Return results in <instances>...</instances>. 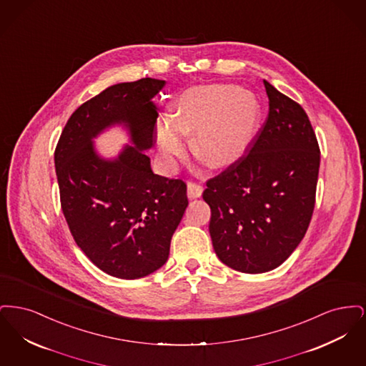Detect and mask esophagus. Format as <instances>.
<instances>
[{
	"label": "esophagus",
	"instance_id": "1",
	"mask_svg": "<svg viewBox=\"0 0 366 366\" xmlns=\"http://www.w3.org/2000/svg\"><path fill=\"white\" fill-rule=\"evenodd\" d=\"M203 193V187L196 182H188V197L189 199H197Z\"/></svg>",
	"mask_w": 366,
	"mask_h": 366
}]
</instances>
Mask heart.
<instances>
[{
  "label": "heart",
  "mask_w": 366,
  "mask_h": 366,
  "mask_svg": "<svg viewBox=\"0 0 366 366\" xmlns=\"http://www.w3.org/2000/svg\"><path fill=\"white\" fill-rule=\"evenodd\" d=\"M259 119L261 105L248 89L224 84L189 87L178 97L174 118L157 123V145L172 162L184 154L187 134L194 133L196 157L211 169L227 167L247 151Z\"/></svg>",
  "instance_id": "1"
}]
</instances>
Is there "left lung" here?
<instances>
[{"instance_id": "obj_1", "label": "left lung", "mask_w": 366, "mask_h": 366, "mask_svg": "<svg viewBox=\"0 0 366 366\" xmlns=\"http://www.w3.org/2000/svg\"><path fill=\"white\" fill-rule=\"evenodd\" d=\"M269 115L247 155L207 181L212 247L229 267L264 273L305 237L313 215L320 148L300 105L263 81Z\"/></svg>"}]
</instances>
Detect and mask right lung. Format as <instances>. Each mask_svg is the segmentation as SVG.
<instances>
[{"instance_id": "add662e5", "label": "right lung", "mask_w": 366, "mask_h": 366, "mask_svg": "<svg viewBox=\"0 0 366 366\" xmlns=\"http://www.w3.org/2000/svg\"><path fill=\"white\" fill-rule=\"evenodd\" d=\"M164 81L142 78L107 87L72 114L54 151L61 209L76 245L107 274L145 277L169 258L188 207L181 179L154 174L145 155L155 144L157 105ZM123 125L132 146L112 159L92 139Z\"/></svg>"}]
</instances>
